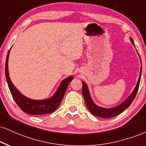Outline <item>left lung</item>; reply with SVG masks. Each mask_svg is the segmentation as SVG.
<instances>
[{"label": "left lung", "mask_w": 146, "mask_h": 146, "mask_svg": "<svg viewBox=\"0 0 146 146\" xmlns=\"http://www.w3.org/2000/svg\"><path fill=\"white\" fill-rule=\"evenodd\" d=\"M131 40L133 44H134V42L132 38H131ZM141 75V70H140L139 77V79H138L137 84L136 87L135 88L133 92L132 93V94H131L130 96H129V98L127 99V100L125 101L123 104H121L120 105L117 106L116 108H110V109L103 108H100L99 107V106L95 105V104L93 103L92 100H91V97H90L89 92V91H88L87 84L84 83V82H82V93L84 97V101H85L86 105H87L88 109H89V110L90 111V112H91L92 114L94 115V116L100 117V118H111V117H114L115 116H117L118 114H120L122 111H123L127 109V108L129 107V106L131 105V103L133 102V101L134 100L135 98L137 93L138 89H139Z\"/></svg>", "instance_id": "left-lung-1"}]
</instances>
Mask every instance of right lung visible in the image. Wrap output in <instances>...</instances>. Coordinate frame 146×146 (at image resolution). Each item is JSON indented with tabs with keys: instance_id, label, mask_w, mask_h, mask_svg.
<instances>
[{
	"instance_id": "1",
	"label": "right lung",
	"mask_w": 146,
	"mask_h": 146,
	"mask_svg": "<svg viewBox=\"0 0 146 146\" xmlns=\"http://www.w3.org/2000/svg\"><path fill=\"white\" fill-rule=\"evenodd\" d=\"M9 54V51L7 53L6 63H5V75H6L9 88L13 98L15 100V103L20 108L21 110L30 114L41 115L53 112L58 108L62 102L68 84L73 79L72 76L68 77V78L65 79L64 81H62L56 93L51 98L48 99V100L40 101L30 100L21 95L15 89V87H14L11 81L8 72Z\"/></svg>"
}]
</instances>
